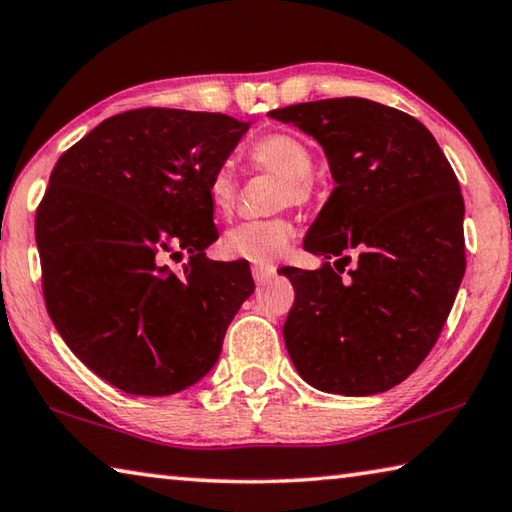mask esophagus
Instances as JSON below:
<instances>
[{"mask_svg":"<svg viewBox=\"0 0 512 512\" xmlns=\"http://www.w3.org/2000/svg\"><path fill=\"white\" fill-rule=\"evenodd\" d=\"M275 275V266H253V277L257 284H264Z\"/></svg>","mask_w":512,"mask_h":512,"instance_id":"34e87169","label":"esophagus"}]
</instances>
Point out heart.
Returning <instances> with one entry per match:
<instances>
[{"label":"heart","instance_id":"1","mask_svg":"<svg viewBox=\"0 0 512 512\" xmlns=\"http://www.w3.org/2000/svg\"><path fill=\"white\" fill-rule=\"evenodd\" d=\"M248 159L253 165L282 176L277 188V203H302L313 192V154L300 136L291 132H271L259 136L248 147ZM208 197L217 215H228L237 201V176L230 163H221L208 179ZM293 237V226L286 219L246 221L232 228L221 241L224 253L250 264L266 266L277 262Z\"/></svg>","mask_w":512,"mask_h":512}]
</instances>
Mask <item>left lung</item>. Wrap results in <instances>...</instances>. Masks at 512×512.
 <instances>
[{
	"mask_svg": "<svg viewBox=\"0 0 512 512\" xmlns=\"http://www.w3.org/2000/svg\"><path fill=\"white\" fill-rule=\"evenodd\" d=\"M268 116L313 136L336 181L304 248L324 259L359 253L349 281L337 262L282 268L295 288L288 356L320 392H387L432 351L466 273L457 176L423 123L374 100L300 102Z\"/></svg>",
	"mask_w": 512,
	"mask_h": 512,
	"instance_id": "left-lung-1",
	"label": "left lung"
}]
</instances>
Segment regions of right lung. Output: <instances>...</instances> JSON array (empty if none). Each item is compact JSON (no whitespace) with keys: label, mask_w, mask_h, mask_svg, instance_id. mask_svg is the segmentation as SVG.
<instances>
[{"label":"right lung","mask_w":512,"mask_h":512,"mask_svg":"<svg viewBox=\"0 0 512 512\" xmlns=\"http://www.w3.org/2000/svg\"><path fill=\"white\" fill-rule=\"evenodd\" d=\"M250 123L208 111L116 114L64 152L35 215L44 302L69 349L109 385L170 396L215 367L255 291L248 262H212L208 179ZM191 253L181 274L167 256Z\"/></svg>","instance_id":"right-lung-1"}]
</instances>
